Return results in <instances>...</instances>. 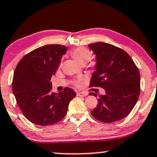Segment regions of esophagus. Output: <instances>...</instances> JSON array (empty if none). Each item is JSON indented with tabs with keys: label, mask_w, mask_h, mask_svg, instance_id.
Masks as SVG:
<instances>
[{
	"label": "esophagus",
	"mask_w": 157,
	"mask_h": 157,
	"mask_svg": "<svg viewBox=\"0 0 157 157\" xmlns=\"http://www.w3.org/2000/svg\"><path fill=\"white\" fill-rule=\"evenodd\" d=\"M77 96L78 97H84V96H86L87 95V93H86V92H77Z\"/></svg>",
	"instance_id": "1"
}]
</instances>
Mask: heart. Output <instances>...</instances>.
<instances>
[{
    "instance_id": "heart-1",
    "label": "heart",
    "mask_w": 157,
    "mask_h": 157,
    "mask_svg": "<svg viewBox=\"0 0 157 157\" xmlns=\"http://www.w3.org/2000/svg\"><path fill=\"white\" fill-rule=\"evenodd\" d=\"M71 55L79 64L83 65L86 64L92 58V53L90 50L84 47H79L77 48L71 52ZM82 79H78L73 82V84L75 86L79 87L82 84Z\"/></svg>"
}]
</instances>
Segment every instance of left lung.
Segmentation results:
<instances>
[{"mask_svg":"<svg viewBox=\"0 0 157 157\" xmlns=\"http://www.w3.org/2000/svg\"><path fill=\"white\" fill-rule=\"evenodd\" d=\"M89 48L96 55L95 71L91 87L105 89V95L98 96V104L91 114L104 123L124 119L138 101L140 92V75L132 58L123 49L112 44L97 42ZM90 95H98L90 92Z\"/></svg>","mask_w":157,"mask_h":157,"instance_id":"8db88e82","label":"left lung"}]
</instances>
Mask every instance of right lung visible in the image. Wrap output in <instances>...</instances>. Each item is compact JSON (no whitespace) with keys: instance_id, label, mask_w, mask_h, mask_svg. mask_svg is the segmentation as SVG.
Wrapping results in <instances>:
<instances>
[{"instance_id":"right-lung-1","label":"right lung","mask_w":157,"mask_h":157,"mask_svg":"<svg viewBox=\"0 0 157 157\" xmlns=\"http://www.w3.org/2000/svg\"><path fill=\"white\" fill-rule=\"evenodd\" d=\"M66 52L65 46L46 45L27 54L17 64L12 91L23 115L32 123L47 126L59 121L76 95L68 87L59 93L52 92L51 78Z\"/></svg>"}]
</instances>
